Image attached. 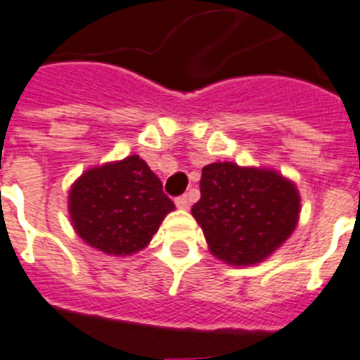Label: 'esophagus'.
I'll return each instance as SVG.
<instances>
[{"label": "esophagus", "mask_w": 360, "mask_h": 360, "mask_svg": "<svg viewBox=\"0 0 360 360\" xmlns=\"http://www.w3.org/2000/svg\"><path fill=\"white\" fill-rule=\"evenodd\" d=\"M174 204L178 208H188L189 206V195H180V197L174 198Z\"/></svg>", "instance_id": "1"}]
</instances>
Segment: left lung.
I'll list each match as a JSON object with an SVG mask.
<instances>
[{
	"mask_svg": "<svg viewBox=\"0 0 360 360\" xmlns=\"http://www.w3.org/2000/svg\"><path fill=\"white\" fill-rule=\"evenodd\" d=\"M191 214L215 257L249 266L269 257L294 232L299 193L275 171L210 163L202 169L200 200Z\"/></svg>",
	"mask_w": 360,
	"mask_h": 360,
	"instance_id": "1",
	"label": "left lung"
}]
</instances>
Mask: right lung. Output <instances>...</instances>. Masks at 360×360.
Returning <instances> with one entry per match:
<instances>
[{"label": "right lung", "mask_w": 360, "mask_h": 360, "mask_svg": "<svg viewBox=\"0 0 360 360\" xmlns=\"http://www.w3.org/2000/svg\"><path fill=\"white\" fill-rule=\"evenodd\" d=\"M72 225L82 240L122 257L148 245L174 202L139 156L83 172L68 197Z\"/></svg>", "instance_id": "right-lung-1"}]
</instances>
